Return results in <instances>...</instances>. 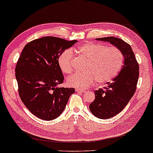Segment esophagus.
Masks as SVG:
<instances>
[{
	"label": "esophagus",
	"instance_id": "esophagus-1",
	"mask_svg": "<svg viewBox=\"0 0 153 153\" xmlns=\"http://www.w3.org/2000/svg\"><path fill=\"white\" fill-rule=\"evenodd\" d=\"M76 91L79 92V93H84V92H85V91H84V90H82V89H76Z\"/></svg>",
	"mask_w": 153,
	"mask_h": 153
}]
</instances>
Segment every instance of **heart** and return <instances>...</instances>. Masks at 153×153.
<instances>
[{"label":"heart","mask_w":153,"mask_h":153,"mask_svg":"<svg viewBox=\"0 0 153 153\" xmlns=\"http://www.w3.org/2000/svg\"><path fill=\"white\" fill-rule=\"evenodd\" d=\"M87 60L84 68V72L76 73L68 79L69 86L85 89L97 82L102 84L111 82L121 69L123 55L119 49L100 43L87 42L71 51H64L58 58L62 71L69 74L73 71L74 53Z\"/></svg>","instance_id":"obj_1"}]
</instances>
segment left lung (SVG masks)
I'll list each match as a JSON object with an SVG mask.
<instances>
[{
    "label": "left lung",
    "instance_id": "left-lung-1",
    "mask_svg": "<svg viewBox=\"0 0 153 153\" xmlns=\"http://www.w3.org/2000/svg\"><path fill=\"white\" fill-rule=\"evenodd\" d=\"M109 42L121 51L124 62L119 74L107 83V86L95 90V99L89 105L94 116L101 119H108L123 110L134 95L139 76V65L129 44L114 37L97 38Z\"/></svg>",
    "mask_w": 153,
    "mask_h": 153
}]
</instances>
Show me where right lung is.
I'll list each match as a JSON object with an SVG mask.
<instances>
[{
	"label": "right lung",
	"mask_w": 153,
	"mask_h": 153,
	"mask_svg": "<svg viewBox=\"0 0 153 153\" xmlns=\"http://www.w3.org/2000/svg\"><path fill=\"white\" fill-rule=\"evenodd\" d=\"M76 40L56 37L34 39L25 46L16 67L20 99L33 115L45 120L63 112L74 88L57 87L64 82L58 58Z\"/></svg>",
	"instance_id": "add662e5"
}]
</instances>
